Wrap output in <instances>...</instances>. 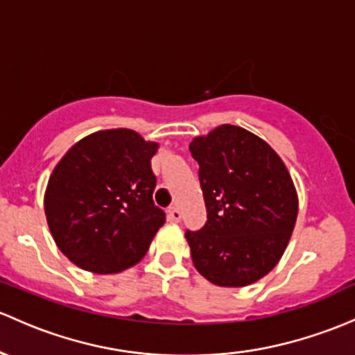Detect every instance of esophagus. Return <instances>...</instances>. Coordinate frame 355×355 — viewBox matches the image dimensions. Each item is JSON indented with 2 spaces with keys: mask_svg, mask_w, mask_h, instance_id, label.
<instances>
[{
  "mask_svg": "<svg viewBox=\"0 0 355 355\" xmlns=\"http://www.w3.org/2000/svg\"><path fill=\"white\" fill-rule=\"evenodd\" d=\"M168 219H170L171 223H178L182 219V212H180V209L178 207H170L168 209Z\"/></svg>",
  "mask_w": 355,
  "mask_h": 355,
  "instance_id": "obj_1",
  "label": "esophagus"
}]
</instances>
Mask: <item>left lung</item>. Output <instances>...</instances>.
I'll return each mask as SVG.
<instances>
[{"label":"left lung","mask_w":355,"mask_h":355,"mask_svg":"<svg viewBox=\"0 0 355 355\" xmlns=\"http://www.w3.org/2000/svg\"><path fill=\"white\" fill-rule=\"evenodd\" d=\"M207 221L187 231L193 267L209 282L243 287L281 260L297 218V192L289 171L263 139L223 124L193 137Z\"/></svg>","instance_id":"left-lung-1"}]
</instances>
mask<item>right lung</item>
<instances>
[{
	"label": "right lung",
	"instance_id": "add662e5",
	"mask_svg": "<svg viewBox=\"0 0 355 355\" xmlns=\"http://www.w3.org/2000/svg\"><path fill=\"white\" fill-rule=\"evenodd\" d=\"M158 143L130 129L93 132L68 149L44 196L58 248L83 270L117 274L146 255L165 212L153 202Z\"/></svg>",
	"mask_w": 355,
	"mask_h": 355
}]
</instances>
